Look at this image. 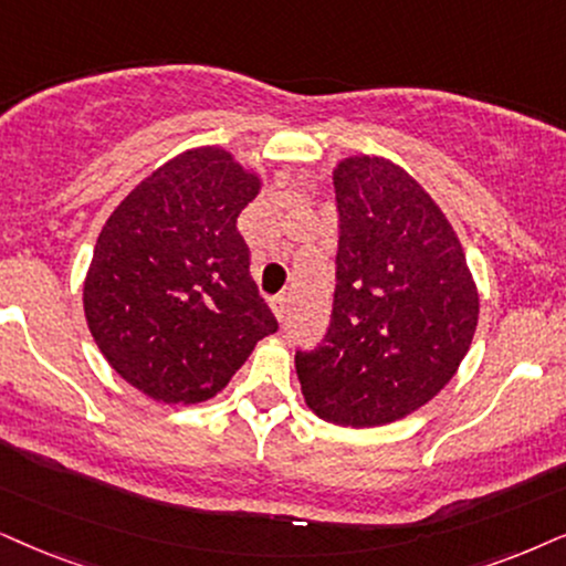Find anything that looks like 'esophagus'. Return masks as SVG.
Returning <instances> with one entry per match:
<instances>
[{"instance_id":"34e87169","label":"esophagus","mask_w":566,"mask_h":566,"mask_svg":"<svg viewBox=\"0 0 566 566\" xmlns=\"http://www.w3.org/2000/svg\"><path fill=\"white\" fill-rule=\"evenodd\" d=\"M271 311H274V316L279 321H284V316H287V295L271 297Z\"/></svg>"}]
</instances>
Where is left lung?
Here are the masks:
<instances>
[{
	"label": "left lung",
	"mask_w": 566,
	"mask_h": 566,
	"mask_svg": "<svg viewBox=\"0 0 566 566\" xmlns=\"http://www.w3.org/2000/svg\"><path fill=\"white\" fill-rule=\"evenodd\" d=\"M339 250L324 345L295 355L321 420H402L452 381L478 326V287L460 238L415 177L384 156L334 167Z\"/></svg>",
	"instance_id": "1"
}]
</instances>
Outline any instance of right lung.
I'll return each instance as SVG.
<instances>
[{
    "label": "right lung",
    "mask_w": 566,
    "mask_h": 566,
    "mask_svg": "<svg viewBox=\"0 0 566 566\" xmlns=\"http://www.w3.org/2000/svg\"><path fill=\"white\" fill-rule=\"evenodd\" d=\"M261 185L224 148H190L135 185L98 234L85 321L106 363L156 402L217 397L279 328L238 232Z\"/></svg>",
    "instance_id": "1"
}]
</instances>
